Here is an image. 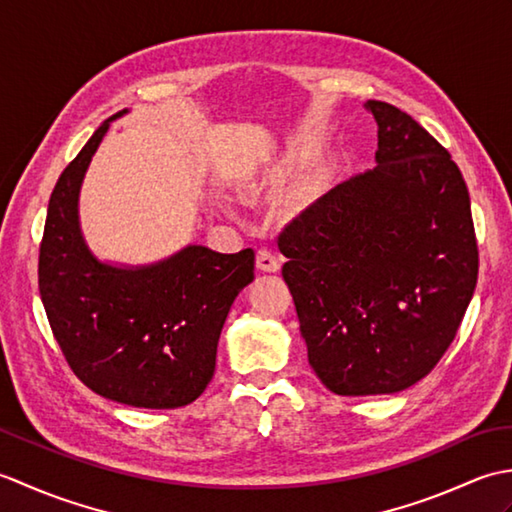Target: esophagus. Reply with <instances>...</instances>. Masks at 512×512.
Listing matches in <instances>:
<instances>
[{
  "label": "esophagus",
  "instance_id": "esophagus-1",
  "mask_svg": "<svg viewBox=\"0 0 512 512\" xmlns=\"http://www.w3.org/2000/svg\"><path fill=\"white\" fill-rule=\"evenodd\" d=\"M279 266H281V262L275 253H270L268 248L257 250V268L259 270H264V273H277Z\"/></svg>",
  "mask_w": 512,
  "mask_h": 512
}]
</instances>
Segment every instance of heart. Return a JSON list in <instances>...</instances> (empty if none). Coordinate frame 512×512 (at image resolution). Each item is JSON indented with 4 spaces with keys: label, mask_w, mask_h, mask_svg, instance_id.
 Segmentation results:
<instances>
[{
    "label": "heart",
    "mask_w": 512,
    "mask_h": 512,
    "mask_svg": "<svg viewBox=\"0 0 512 512\" xmlns=\"http://www.w3.org/2000/svg\"><path fill=\"white\" fill-rule=\"evenodd\" d=\"M292 171H295V169H292L290 162L284 160V162H281V165H275V167L266 169L264 176L253 184V189H279L281 184H286L290 180Z\"/></svg>",
    "instance_id": "obj_1"
}]
</instances>
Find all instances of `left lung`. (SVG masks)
Returning a JSON list of instances; mask_svg holds the SVG:
<instances>
[{"mask_svg": "<svg viewBox=\"0 0 512 512\" xmlns=\"http://www.w3.org/2000/svg\"><path fill=\"white\" fill-rule=\"evenodd\" d=\"M374 169L336 184L279 235L308 361L339 396L396 394L438 365L477 284L469 189L427 129L367 101Z\"/></svg>", "mask_w": 512, "mask_h": 512, "instance_id": "left-lung-1", "label": "left lung"}]
</instances>
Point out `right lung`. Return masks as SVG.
<instances>
[{
    "label": "right lung",
    "instance_id": "obj_1",
    "mask_svg": "<svg viewBox=\"0 0 512 512\" xmlns=\"http://www.w3.org/2000/svg\"><path fill=\"white\" fill-rule=\"evenodd\" d=\"M114 114L57 180L39 248V295L72 372L94 394L143 409L198 398L215 372L235 297L255 279V253L189 244L149 266L92 255L79 224V191Z\"/></svg>",
    "mask_w": 512,
    "mask_h": 512
}]
</instances>
